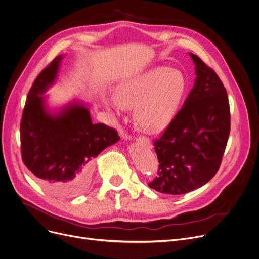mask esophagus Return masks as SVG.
Wrapping results in <instances>:
<instances>
[{"instance_id": "1", "label": "esophagus", "mask_w": 259, "mask_h": 259, "mask_svg": "<svg viewBox=\"0 0 259 259\" xmlns=\"http://www.w3.org/2000/svg\"><path fill=\"white\" fill-rule=\"evenodd\" d=\"M122 137H123V139H126V140H128V139H131V136L127 135V134H123ZM138 140H140V141H142V142H144V143H149V139L146 138V137H139Z\"/></svg>"}]
</instances>
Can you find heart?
Here are the masks:
<instances>
[{
	"mask_svg": "<svg viewBox=\"0 0 259 259\" xmlns=\"http://www.w3.org/2000/svg\"><path fill=\"white\" fill-rule=\"evenodd\" d=\"M187 90L184 73L156 67L126 79L118 86L109 103L117 109L135 107V118L142 128L155 131L168 123L180 107Z\"/></svg>",
	"mask_w": 259,
	"mask_h": 259,
	"instance_id": "1",
	"label": "heart"
}]
</instances>
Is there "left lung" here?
Returning a JSON list of instances; mask_svg holds the SVG:
<instances>
[{
    "label": "left lung",
    "instance_id": "8db88e82",
    "mask_svg": "<svg viewBox=\"0 0 259 259\" xmlns=\"http://www.w3.org/2000/svg\"><path fill=\"white\" fill-rule=\"evenodd\" d=\"M195 85L184 107L155 139L157 176L148 186L160 193L182 195L204 186L220 168L230 133L226 89L213 69L190 53Z\"/></svg>",
    "mask_w": 259,
    "mask_h": 259
}]
</instances>
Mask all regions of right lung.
I'll return each instance as SVG.
<instances>
[{"label": "right lung", "mask_w": 259, "mask_h": 259, "mask_svg": "<svg viewBox=\"0 0 259 259\" xmlns=\"http://www.w3.org/2000/svg\"><path fill=\"white\" fill-rule=\"evenodd\" d=\"M62 56L34 81L21 121L22 160L49 192L64 198L82 193L88 186L92 160L120 137L104 124H93L88 109L72 103L50 114L41 95L54 83Z\"/></svg>", "instance_id": "1"}]
</instances>
